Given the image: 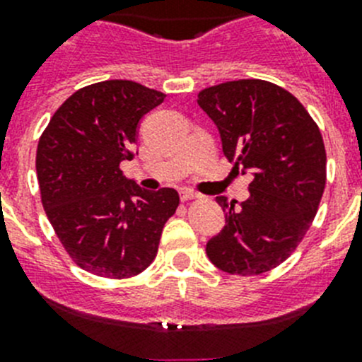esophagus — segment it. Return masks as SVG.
I'll return each instance as SVG.
<instances>
[{"mask_svg": "<svg viewBox=\"0 0 362 362\" xmlns=\"http://www.w3.org/2000/svg\"><path fill=\"white\" fill-rule=\"evenodd\" d=\"M197 194L194 190H181V201H183V203H188V201H194V199H197Z\"/></svg>", "mask_w": 362, "mask_h": 362, "instance_id": "1", "label": "esophagus"}]
</instances>
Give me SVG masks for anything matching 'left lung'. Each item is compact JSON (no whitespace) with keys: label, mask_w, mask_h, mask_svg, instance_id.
<instances>
[{"label":"left lung","mask_w":362,"mask_h":362,"mask_svg":"<svg viewBox=\"0 0 362 362\" xmlns=\"http://www.w3.org/2000/svg\"><path fill=\"white\" fill-rule=\"evenodd\" d=\"M197 105L217 124L226 159L254 172L239 206L217 197L226 225L206 254L232 276L270 272L293 254L317 214L326 185L321 130L296 95L264 79L209 86Z\"/></svg>","instance_id":"8db88e82"}]
</instances>
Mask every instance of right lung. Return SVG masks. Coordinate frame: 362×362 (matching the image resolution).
<instances>
[{
    "label": "right lung",
    "mask_w": 362,
    "mask_h": 362,
    "mask_svg": "<svg viewBox=\"0 0 362 362\" xmlns=\"http://www.w3.org/2000/svg\"><path fill=\"white\" fill-rule=\"evenodd\" d=\"M165 94L129 79L83 86L54 112L37 143L41 203L66 254L108 279L141 274L179 206L174 188L148 192L121 172L137 123Z\"/></svg>",
    "instance_id": "1"
}]
</instances>
